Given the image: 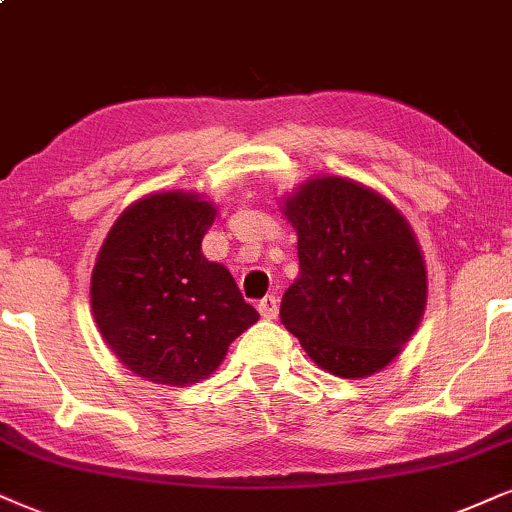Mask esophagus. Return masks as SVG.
Returning <instances> with one entry per match:
<instances>
[{
    "label": "esophagus",
    "mask_w": 512,
    "mask_h": 512,
    "mask_svg": "<svg viewBox=\"0 0 512 512\" xmlns=\"http://www.w3.org/2000/svg\"><path fill=\"white\" fill-rule=\"evenodd\" d=\"M258 313H261V318L275 320L277 318V296H273V294L263 296V299L258 301Z\"/></svg>",
    "instance_id": "esophagus-1"
}]
</instances>
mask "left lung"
<instances>
[{"label":"left lung","mask_w":512,"mask_h":512,"mask_svg":"<svg viewBox=\"0 0 512 512\" xmlns=\"http://www.w3.org/2000/svg\"><path fill=\"white\" fill-rule=\"evenodd\" d=\"M299 237V277L282 325L320 368L346 380L387 368L418 330L427 270L408 220L375 189L308 180L282 206Z\"/></svg>","instance_id":"obj_1"}]
</instances>
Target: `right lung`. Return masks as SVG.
<instances>
[{
  "label": "right lung",
  "instance_id": "obj_1",
  "mask_svg": "<svg viewBox=\"0 0 512 512\" xmlns=\"http://www.w3.org/2000/svg\"><path fill=\"white\" fill-rule=\"evenodd\" d=\"M216 206L194 192L149 194L125 208L92 270V315L135 375L168 387L206 380L258 320L235 277L201 254Z\"/></svg>",
  "mask_w": 512,
  "mask_h": 512
}]
</instances>
